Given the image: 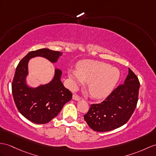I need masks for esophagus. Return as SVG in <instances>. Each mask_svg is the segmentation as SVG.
<instances>
[{
	"mask_svg": "<svg viewBox=\"0 0 156 156\" xmlns=\"http://www.w3.org/2000/svg\"><path fill=\"white\" fill-rule=\"evenodd\" d=\"M73 98L75 101H79L81 98V97H79L78 94H74L73 95Z\"/></svg>",
	"mask_w": 156,
	"mask_h": 156,
	"instance_id": "esophagus-1",
	"label": "esophagus"
}]
</instances>
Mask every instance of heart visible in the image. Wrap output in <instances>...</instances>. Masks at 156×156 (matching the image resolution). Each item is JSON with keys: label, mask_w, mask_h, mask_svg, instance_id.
Returning a JSON list of instances; mask_svg holds the SVG:
<instances>
[{"label": "heart", "mask_w": 156, "mask_h": 156, "mask_svg": "<svg viewBox=\"0 0 156 156\" xmlns=\"http://www.w3.org/2000/svg\"><path fill=\"white\" fill-rule=\"evenodd\" d=\"M68 75L73 88L83 83H88V91L94 98L107 97L112 92L120 79L119 70L101 62L85 60L79 63L77 70L71 69Z\"/></svg>", "instance_id": "obj_1"}]
</instances>
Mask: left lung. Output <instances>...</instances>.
<instances>
[{
	"label": "left lung",
	"mask_w": 156,
	"mask_h": 156,
	"mask_svg": "<svg viewBox=\"0 0 156 156\" xmlns=\"http://www.w3.org/2000/svg\"><path fill=\"white\" fill-rule=\"evenodd\" d=\"M124 84L114 89L101 103L90 105L84 119L96 132H108L126 124L137 105L140 81L136 74L128 69Z\"/></svg>",
	"instance_id": "8db88e82"
}]
</instances>
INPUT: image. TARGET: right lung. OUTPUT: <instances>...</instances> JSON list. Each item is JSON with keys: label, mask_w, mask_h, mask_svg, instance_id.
Returning a JSON list of instances; mask_svg holds the SVG:
<instances>
[{"label": "right lung", "mask_w": 156, "mask_h": 156, "mask_svg": "<svg viewBox=\"0 0 156 156\" xmlns=\"http://www.w3.org/2000/svg\"><path fill=\"white\" fill-rule=\"evenodd\" d=\"M62 52L44 48L29 52L16 67L12 83V93L18 111L26 119L36 124H46L58 115L66 102L72 98L71 91L61 81L62 71L55 69L54 78L47 85L36 89L26 84L30 59L41 56L56 62Z\"/></svg>", "instance_id": "add662e5"}]
</instances>
